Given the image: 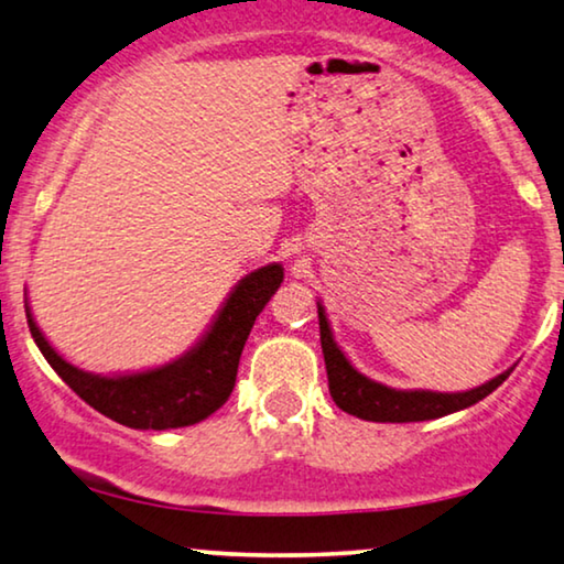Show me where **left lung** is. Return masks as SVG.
<instances>
[{"label":"left lung","instance_id":"8db88e82","mask_svg":"<svg viewBox=\"0 0 564 564\" xmlns=\"http://www.w3.org/2000/svg\"><path fill=\"white\" fill-rule=\"evenodd\" d=\"M318 326H321V346H323V359H326V372H328V390L334 403L341 411L357 415L365 421L377 423H411V421H431L449 415L462 408H469L480 403L482 398H488L498 384L506 382L508 372L492 377L490 382L480 384V388L467 390V392H431V390H392L388 384H380L369 380L357 369L351 367V361L344 357V351L338 349L330 334L326 313L323 305H318Z\"/></svg>","mask_w":564,"mask_h":564}]
</instances>
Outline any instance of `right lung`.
<instances>
[{
  "mask_svg": "<svg viewBox=\"0 0 564 564\" xmlns=\"http://www.w3.org/2000/svg\"><path fill=\"white\" fill-rule=\"evenodd\" d=\"M282 276L280 264H267L246 274L195 349L172 365L138 375L102 377L68 365L45 341L25 303L28 326L37 349L61 380L95 411L128 429H182L205 421L230 398L246 338L257 315L282 284Z\"/></svg>",
  "mask_w": 564,
  "mask_h": 564,
  "instance_id": "obj_1",
  "label": "right lung"
}]
</instances>
